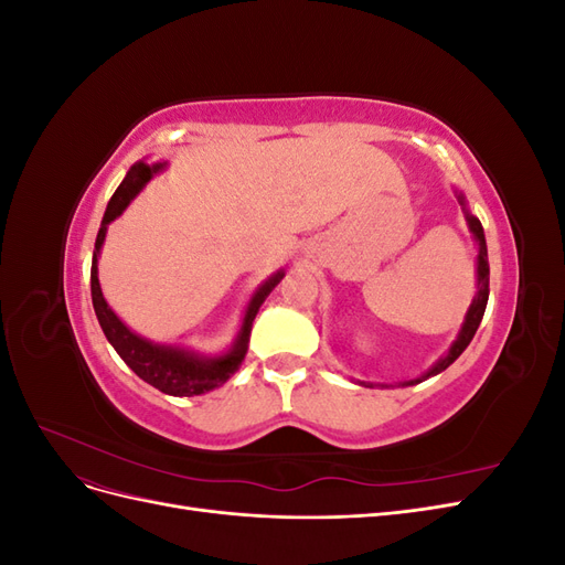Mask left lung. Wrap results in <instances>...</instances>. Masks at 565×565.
<instances>
[{
    "label": "left lung",
    "mask_w": 565,
    "mask_h": 565,
    "mask_svg": "<svg viewBox=\"0 0 565 565\" xmlns=\"http://www.w3.org/2000/svg\"><path fill=\"white\" fill-rule=\"evenodd\" d=\"M457 200H459V204H461V210H465V216H467V224H469V231L473 233V241H476V245H478V262H476V270H478V292H476V297H473V301H471V306H469V311H467V318H465V322H461V330H459V334H457V339L452 341V347H450V351L440 358V361L426 372V374H422V377H417V380H409V382H403V386H413V384H419V382H424V380H429V377H434V374H438V372H443L446 367H450L457 358L461 355V351H465L467 347H469V341L473 339V334H476V330H478V324H481V320H483V313H486V306H488V295H490V266H488V247H486V235H483V226H481V221H478L469 210H467V202H465V195L461 193H457ZM363 386H372V384H367V382H361Z\"/></svg>",
    "instance_id": "left-lung-1"
}]
</instances>
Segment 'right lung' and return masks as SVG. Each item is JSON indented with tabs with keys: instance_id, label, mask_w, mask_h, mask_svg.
I'll list each match as a JSON object with an SVG mask.
<instances>
[{
	"instance_id": "1",
	"label": "right lung",
	"mask_w": 565,
	"mask_h": 565,
	"mask_svg": "<svg viewBox=\"0 0 565 565\" xmlns=\"http://www.w3.org/2000/svg\"><path fill=\"white\" fill-rule=\"evenodd\" d=\"M162 169H164V162H156V164L136 162L127 172L125 181L119 183L115 195L110 198L104 221H100V228L96 235V249H94V259H92V301H94L96 318L100 322V330H104V334L108 337V341L119 353V358H122V361L136 374H139L143 382L160 388L162 393H167V396L191 398V396H200V393H207V391L221 386L226 380H231V374H235L237 367L243 365L247 347H249L252 322H254L256 313H259L266 297L273 292V287L282 280L285 273L278 270L276 276H270L259 289H256L249 306H247V311H245L243 328H241V332H237V339L233 341V347L224 355L207 358V355H198L193 351H185L179 347L152 344V341L131 332L127 324L113 313L108 301L104 299V292H100L98 266H96L98 252H100V247H104L110 221H115L119 214H122L127 210V204L141 193V188L158 172H162Z\"/></svg>"
}]
</instances>
